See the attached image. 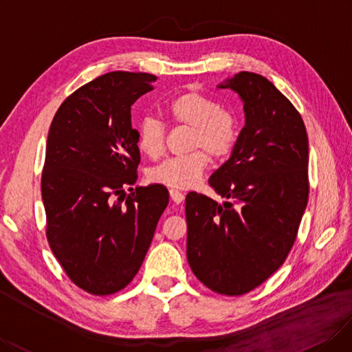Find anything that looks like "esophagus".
Wrapping results in <instances>:
<instances>
[{
    "label": "esophagus",
    "instance_id": "obj_1",
    "mask_svg": "<svg viewBox=\"0 0 352 352\" xmlns=\"http://www.w3.org/2000/svg\"><path fill=\"white\" fill-rule=\"evenodd\" d=\"M169 196H171V200L175 203V205H179V203L184 201V195L183 192H179L178 190H174V188L169 190Z\"/></svg>",
    "mask_w": 352,
    "mask_h": 352
}]
</instances>
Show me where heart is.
<instances>
[{"label":"heart","mask_w":352,"mask_h":352,"mask_svg":"<svg viewBox=\"0 0 352 352\" xmlns=\"http://www.w3.org/2000/svg\"><path fill=\"white\" fill-rule=\"evenodd\" d=\"M164 111L174 126L191 130L188 147L196 151L165 160L149 169L147 178L151 183L171 188H190L205 173L209 164L207 151L213 157H222L232 151L236 142L235 117L228 109L219 107L217 100L197 90L177 95L168 102ZM165 142L166 127L164 122L152 117H146L139 122L138 147L143 155L156 160L164 153Z\"/></svg>","instance_id":"b5f03b06"}]
</instances>
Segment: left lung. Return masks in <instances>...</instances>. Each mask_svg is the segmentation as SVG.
<instances>
[{"label": "left lung", "instance_id": "1", "mask_svg": "<svg viewBox=\"0 0 352 352\" xmlns=\"http://www.w3.org/2000/svg\"><path fill=\"white\" fill-rule=\"evenodd\" d=\"M219 87L240 95L245 126L209 178L228 201L186 197L187 258L203 285L235 297L274 275L296 243L309 200V138L300 112L266 77L240 72Z\"/></svg>", "mask_w": 352, "mask_h": 352}]
</instances>
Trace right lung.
<instances>
[{
    "instance_id": "add662e5",
    "label": "right lung",
    "mask_w": 352,
    "mask_h": 352,
    "mask_svg": "<svg viewBox=\"0 0 352 352\" xmlns=\"http://www.w3.org/2000/svg\"><path fill=\"white\" fill-rule=\"evenodd\" d=\"M156 76L112 72L67 98L51 122L41 190L47 238L70 280L92 296L126 288L168 206L161 184L138 181L140 151L131 105Z\"/></svg>"
}]
</instances>
